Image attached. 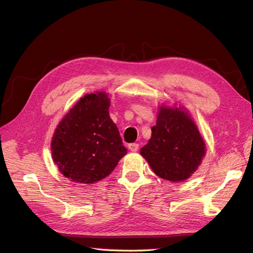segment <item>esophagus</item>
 I'll return each instance as SVG.
<instances>
[{"mask_svg":"<svg viewBox=\"0 0 253 253\" xmlns=\"http://www.w3.org/2000/svg\"><path fill=\"white\" fill-rule=\"evenodd\" d=\"M139 148V144L138 143H129L128 144V150L131 152H136Z\"/></svg>","mask_w":253,"mask_h":253,"instance_id":"esophagus-1","label":"esophagus"}]
</instances>
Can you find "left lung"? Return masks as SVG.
<instances>
[{
	"mask_svg": "<svg viewBox=\"0 0 253 253\" xmlns=\"http://www.w3.org/2000/svg\"><path fill=\"white\" fill-rule=\"evenodd\" d=\"M206 152V142L189 112L183 106L163 104L140 154L157 176L177 182L192 176Z\"/></svg>",
	"mask_w": 253,
	"mask_h": 253,
	"instance_id": "8db88e82",
	"label": "left lung"
}]
</instances>
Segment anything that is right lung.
<instances>
[{"label":"right lung","instance_id":"obj_1","mask_svg":"<svg viewBox=\"0 0 253 253\" xmlns=\"http://www.w3.org/2000/svg\"><path fill=\"white\" fill-rule=\"evenodd\" d=\"M105 91L84 95L59 122L50 150L55 165L66 178L94 183L109 176L127 150L110 117Z\"/></svg>","mask_w":253,"mask_h":253}]
</instances>
